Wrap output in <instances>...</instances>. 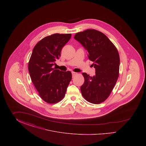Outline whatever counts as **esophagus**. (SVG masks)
<instances>
[{
    "instance_id": "esophagus-1",
    "label": "esophagus",
    "mask_w": 146,
    "mask_h": 146,
    "mask_svg": "<svg viewBox=\"0 0 146 146\" xmlns=\"http://www.w3.org/2000/svg\"><path fill=\"white\" fill-rule=\"evenodd\" d=\"M72 76H74L77 75V74H78V73L74 72H72Z\"/></svg>"
}]
</instances>
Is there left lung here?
<instances>
[{"mask_svg": "<svg viewBox=\"0 0 146 146\" xmlns=\"http://www.w3.org/2000/svg\"><path fill=\"white\" fill-rule=\"evenodd\" d=\"M74 39L88 52L96 74L83 73L84 83L80 88L84 98L94 104H101L109 97L119 73L120 58L118 50L103 33L94 29L78 32Z\"/></svg>", "mask_w": 146, "mask_h": 146, "instance_id": "left-lung-1", "label": "left lung"}]
</instances>
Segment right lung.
Here are the masks:
<instances>
[{
    "label": "right lung",
    "instance_id": "obj_1",
    "mask_svg": "<svg viewBox=\"0 0 146 146\" xmlns=\"http://www.w3.org/2000/svg\"><path fill=\"white\" fill-rule=\"evenodd\" d=\"M71 36L55 33L44 38L35 45L30 57L28 71L32 82L40 97L48 104H56L62 100L72 79L70 71L53 68Z\"/></svg>",
    "mask_w": 146,
    "mask_h": 146
}]
</instances>
